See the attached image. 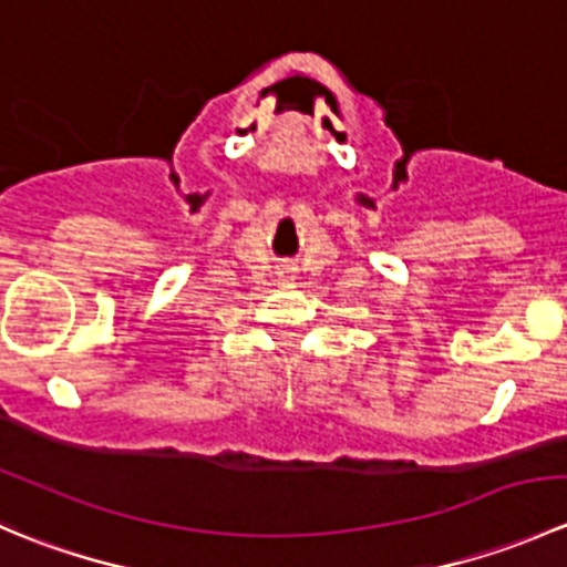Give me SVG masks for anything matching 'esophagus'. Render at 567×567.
<instances>
[{
    "label": "esophagus",
    "instance_id": "esophagus-1",
    "mask_svg": "<svg viewBox=\"0 0 567 567\" xmlns=\"http://www.w3.org/2000/svg\"><path fill=\"white\" fill-rule=\"evenodd\" d=\"M285 274H288V271H285Z\"/></svg>",
    "mask_w": 567,
    "mask_h": 567
}]
</instances>
